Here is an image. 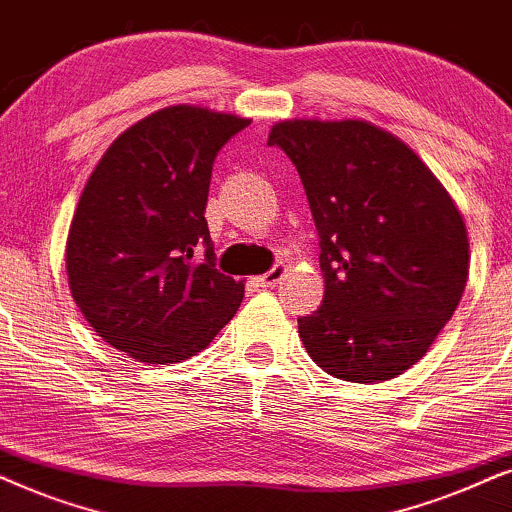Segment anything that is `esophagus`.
<instances>
[{
    "mask_svg": "<svg viewBox=\"0 0 512 512\" xmlns=\"http://www.w3.org/2000/svg\"><path fill=\"white\" fill-rule=\"evenodd\" d=\"M286 271H288V267L286 264H276V267H271L267 274H262V276H257L255 278V283L260 288H271V286H276L278 281H281L283 276H286Z\"/></svg>",
    "mask_w": 512,
    "mask_h": 512,
    "instance_id": "esophagus-1",
    "label": "esophagus"
}]
</instances>
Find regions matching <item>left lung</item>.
Returning <instances> with one entry per match:
<instances>
[{
	"label": "left lung",
	"mask_w": 512,
	"mask_h": 512,
	"mask_svg": "<svg viewBox=\"0 0 512 512\" xmlns=\"http://www.w3.org/2000/svg\"><path fill=\"white\" fill-rule=\"evenodd\" d=\"M300 174L326 278L297 319L309 357L349 383L425 357L468 281L463 217L428 165L366 120H283L269 132Z\"/></svg>",
	"instance_id": "obj_1"
}]
</instances>
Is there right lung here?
Instances as JSON below:
<instances>
[{"instance_id": "right-lung-1", "label": "right lung", "mask_w": 512, "mask_h": 512, "mask_svg": "<svg viewBox=\"0 0 512 512\" xmlns=\"http://www.w3.org/2000/svg\"><path fill=\"white\" fill-rule=\"evenodd\" d=\"M248 125L200 106L163 108L125 129L87 179L66 243L70 293L132 359H189L241 307L243 281L215 269L205 205L219 148Z\"/></svg>"}]
</instances>
